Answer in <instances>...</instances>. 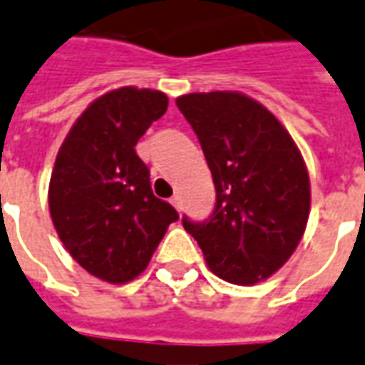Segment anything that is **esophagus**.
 <instances>
[{
  "instance_id": "1",
  "label": "esophagus",
  "mask_w": 365,
  "mask_h": 365,
  "mask_svg": "<svg viewBox=\"0 0 365 365\" xmlns=\"http://www.w3.org/2000/svg\"><path fill=\"white\" fill-rule=\"evenodd\" d=\"M170 205H173V207H175L177 211H182V199H180L178 195H175V197L170 199Z\"/></svg>"
}]
</instances>
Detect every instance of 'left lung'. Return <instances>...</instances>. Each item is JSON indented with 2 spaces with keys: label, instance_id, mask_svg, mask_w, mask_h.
<instances>
[{
  "label": "left lung",
  "instance_id": "8db88e82",
  "mask_svg": "<svg viewBox=\"0 0 365 365\" xmlns=\"http://www.w3.org/2000/svg\"><path fill=\"white\" fill-rule=\"evenodd\" d=\"M211 168L215 211L182 217L221 279L253 285L267 279L302 241L309 217V177L302 153L265 106L239 92L177 98Z\"/></svg>",
  "mask_w": 365,
  "mask_h": 365
}]
</instances>
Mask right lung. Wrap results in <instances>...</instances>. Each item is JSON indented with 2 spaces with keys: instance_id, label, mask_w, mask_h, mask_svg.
<instances>
[{
  "instance_id": "add662e5",
  "label": "right lung",
  "mask_w": 365,
  "mask_h": 365,
  "mask_svg": "<svg viewBox=\"0 0 365 365\" xmlns=\"http://www.w3.org/2000/svg\"><path fill=\"white\" fill-rule=\"evenodd\" d=\"M168 108L158 90L120 88L94 100L66 136L50 178V212L63 247L94 277L143 273L178 212L150 188L136 143Z\"/></svg>"
}]
</instances>
